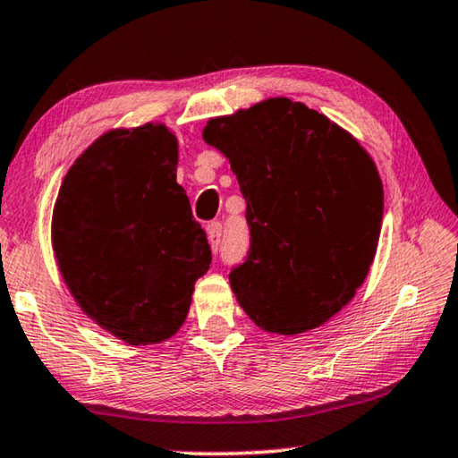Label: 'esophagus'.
I'll list each match as a JSON object with an SVG mask.
<instances>
[{
	"label": "esophagus",
	"instance_id": "esophagus-1",
	"mask_svg": "<svg viewBox=\"0 0 458 458\" xmlns=\"http://www.w3.org/2000/svg\"><path fill=\"white\" fill-rule=\"evenodd\" d=\"M207 237H208L210 248H213L215 251L219 250L221 239H223V225H221V221H213V223L207 225Z\"/></svg>",
	"mask_w": 458,
	"mask_h": 458
}]
</instances>
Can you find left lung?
I'll return each instance as SVG.
<instances>
[{"instance_id": "8db88e82", "label": "left lung", "mask_w": 458, "mask_h": 458, "mask_svg": "<svg viewBox=\"0 0 458 458\" xmlns=\"http://www.w3.org/2000/svg\"><path fill=\"white\" fill-rule=\"evenodd\" d=\"M248 208L250 250L231 268L239 305L266 332L319 327L354 297L375 258L383 184L358 140L318 110L270 98L210 118Z\"/></svg>"}]
</instances>
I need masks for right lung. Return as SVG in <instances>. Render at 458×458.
<instances>
[{
	"label": "right lung",
	"mask_w": 458,
	"mask_h": 458,
	"mask_svg": "<svg viewBox=\"0 0 458 458\" xmlns=\"http://www.w3.org/2000/svg\"><path fill=\"white\" fill-rule=\"evenodd\" d=\"M175 167L178 140L164 124L110 131L69 167L55 202L63 280L98 326L131 346L178 332L213 259Z\"/></svg>",
	"instance_id": "right-lung-1"
}]
</instances>
